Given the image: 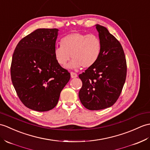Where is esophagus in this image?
Segmentation results:
<instances>
[{
  "label": "esophagus",
  "mask_w": 150,
  "mask_h": 150,
  "mask_svg": "<svg viewBox=\"0 0 150 150\" xmlns=\"http://www.w3.org/2000/svg\"><path fill=\"white\" fill-rule=\"evenodd\" d=\"M70 75H71V77L72 79H75V78L77 77V74H75V73H74V72H71Z\"/></svg>",
  "instance_id": "34e87169"
}]
</instances>
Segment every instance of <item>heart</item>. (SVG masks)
Here are the masks:
<instances>
[{
    "label": "heart",
    "mask_w": 150,
    "mask_h": 150,
    "mask_svg": "<svg viewBox=\"0 0 150 150\" xmlns=\"http://www.w3.org/2000/svg\"><path fill=\"white\" fill-rule=\"evenodd\" d=\"M101 51L102 41L96 34L74 33L62 38L61 45L55 47L54 54L61 66L67 64L71 57L73 60L68 68H87L96 63Z\"/></svg>",
    "instance_id": "b5f03b06"
}]
</instances>
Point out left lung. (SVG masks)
Returning <instances> with one entry per match:
<instances>
[{"instance_id":"obj_1","label":"left lung","mask_w":150,"mask_h":150,"mask_svg":"<svg viewBox=\"0 0 150 150\" xmlns=\"http://www.w3.org/2000/svg\"><path fill=\"white\" fill-rule=\"evenodd\" d=\"M102 41L96 63L79 75L82 86L80 100L86 109H104L113 105L122 91L127 76V62L122 46L107 29L95 25Z\"/></svg>"}]
</instances>
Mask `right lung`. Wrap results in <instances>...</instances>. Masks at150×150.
<instances>
[{
  "instance_id": "1",
  "label": "right lung",
  "mask_w": 150,
  "mask_h": 150,
  "mask_svg": "<svg viewBox=\"0 0 150 150\" xmlns=\"http://www.w3.org/2000/svg\"><path fill=\"white\" fill-rule=\"evenodd\" d=\"M57 29H38L24 37L14 52L11 76L24 105L44 112L56 106L70 74L57 63L54 50Z\"/></svg>"
}]
</instances>
